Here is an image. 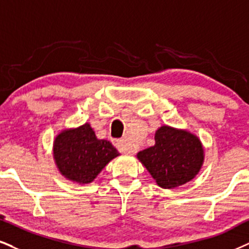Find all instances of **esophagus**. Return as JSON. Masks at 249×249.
Masks as SVG:
<instances>
[{
	"label": "esophagus",
	"instance_id": "obj_1",
	"mask_svg": "<svg viewBox=\"0 0 249 249\" xmlns=\"http://www.w3.org/2000/svg\"><path fill=\"white\" fill-rule=\"evenodd\" d=\"M113 143H114V145L116 146V148H118L120 152L128 153V155H129V153H133V151H131V150L128 148V144L124 140H114V141H113Z\"/></svg>",
	"mask_w": 249,
	"mask_h": 249
}]
</instances>
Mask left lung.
<instances>
[{"mask_svg":"<svg viewBox=\"0 0 249 249\" xmlns=\"http://www.w3.org/2000/svg\"><path fill=\"white\" fill-rule=\"evenodd\" d=\"M155 142L137 153V159L159 187L173 189L197 176L204 161V149L196 135L161 125L156 131Z\"/></svg>","mask_w":249,"mask_h":249,"instance_id":"8db88e82","label":"left lung"}]
</instances>
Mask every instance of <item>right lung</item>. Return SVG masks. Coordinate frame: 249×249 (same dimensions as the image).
Returning a JSON list of instances; mask_svg holds the SVG:
<instances>
[{
	"instance_id": "add662e5",
	"label": "right lung",
	"mask_w": 249,
	"mask_h": 249,
	"mask_svg": "<svg viewBox=\"0 0 249 249\" xmlns=\"http://www.w3.org/2000/svg\"><path fill=\"white\" fill-rule=\"evenodd\" d=\"M119 152L109 141L97 139L90 124L61 130L53 142L57 170L72 182L90 183Z\"/></svg>"
}]
</instances>
